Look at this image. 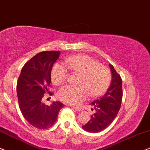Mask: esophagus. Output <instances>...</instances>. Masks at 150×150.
<instances>
[{
	"instance_id": "esophagus-1",
	"label": "esophagus",
	"mask_w": 150,
	"mask_h": 150,
	"mask_svg": "<svg viewBox=\"0 0 150 150\" xmlns=\"http://www.w3.org/2000/svg\"><path fill=\"white\" fill-rule=\"evenodd\" d=\"M73 108H74L76 111H81V109L79 108V107H73Z\"/></svg>"
}]
</instances>
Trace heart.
Segmentation results:
<instances>
[{
	"instance_id": "obj_1",
	"label": "heart",
	"mask_w": 150,
	"mask_h": 150,
	"mask_svg": "<svg viewBox=\"0 0 150 150\" xmlns=\"http://www.w3.org/2000/svg\"><path fill=\"white\" fill-rule=\"evenodd\" d=\"M65 64L71 73L80 75V77L79 86H65L58 90L57 96L63 102L72 105L79 104L88 94L92 97L103 94L111 83L110 71L87 55L69 57L65 60ZM67 68L60 63L54 64L51 77L54 84L60 86L67 81L69 77Z\"/></svg>"
}]
</instances>
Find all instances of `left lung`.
<instances>
[{"label":"left lung","mask_w":150,"mask_h":150,"mask_svg":"<svg viewBox=\"0 0 150 150\" xmlns=\"http://www.w3.org/2000/svg\"><path fill=\"white\" fill-rule=\"evenodd\" d=\"M109 67L112 73L111 85L104 95L91 103L96 112L91 115L90 121L82 126L88 132H98L108 127L117 116L121 107L123 96L122 78L111 64Z\"/></svg>","instance_id":"left-lung-1"}]
</instances>
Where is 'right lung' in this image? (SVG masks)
Here are the masks:
<instances>
[{
	"instance_id": "1",
	"label": "right lung",
	"mask_w": 150,
	"mask_h": 150,
	"mask_svg": "<svg viewBox=\"0 0 150 150\" xmlns=\"http://www.w3.org/2000/svg\"><path fill=\"white\" fill-rule=\"evenodd\" d=\"M60 54V51H45L35 55L23 67L17 83L21 112L29 124L39 129L53 126L60 109L64 106L59 101L50 105L42 101L45 93L52 95L49 92L51 71Z\"/></svg>"
}]
</instances>
